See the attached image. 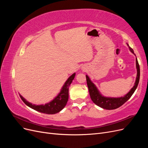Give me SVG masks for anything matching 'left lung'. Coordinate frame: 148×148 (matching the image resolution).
<instances>
[{"instance_id": "obj_1", "label": "left lung", "mask_w": 148, "mask_h": 148, "mask_svg": "<svg viewBox=\"0 0 148 148\" xmlns=\"http://www.w3.org/2000/svg\"><path fill=\"white\" fill-rule=\"evenodd\" d=\"M130 50L131 51L132 53H134L133 50L130 47H129ZM136 69H137V77L136 79L135 83V85L132 88L128 94L123 97H121L119 98H114V97H106L102 96L101 94L99 93V91L97 90V88L94 84L91 81L88 77V75H86V82L87 85L89 89V95H90L91 99L92 101V102L96 104L97 106H99L103 109H105L107 110H113L119 108V107L122 106L125 102H126L131 96L133 95L134 92L135 91L136 89L138 86L139 81H140V65H139L138 62L137 60V58L136 59Z\"/></svg>"}]
</instances>
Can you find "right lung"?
Wrapping results in <instances>:
<instances>
[{"instance_id": "add662e5", "label": "right lung", "mask_w": 148, "mask_h": 148, "mask_svg": "<svg viewBox=\"0 0 148 148\" xmlns=\"http://www.w3.org/2000/svg\"><path fill=\"white\" fill-rule=\"evenodd\" d=\"M75 76V73H73L71 77H70L66 80L63 88L61 89L60 92L58 95V96L52 101L45 105H33L29 102L26 101L20 95V97L25 104L35 110L46 114H55L63 109L66 106L69 99V88L74 79Z\"/></svg>"}]
</instances>
